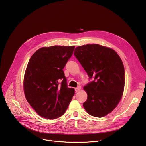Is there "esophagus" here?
<instances>
[{"label":"esophagus","instance_id":"34e87169","mask_svg":"<svg viewBox=\"0 0 146 146\" xmlns=\"http://www.w3.org/2000/svg\"><path fill=\"white\" fill-rule=\"evenodd\" d=\"M80 90H81V87H80V86H78V87L75 88V91H76V92H78V91H79Z\"/></svg>","mask_w":146,"mask_h":146}]
</instances>
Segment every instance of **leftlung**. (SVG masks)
I'll list each match as a JSON object with an SVG mask.
<instances>
[{"label":"left lung","mask_w":146,"mask_h":146,"mask_svg":"<svg viewBox=\"0 0 146 146\" xmlns=\"http://www.w3.org/2000/svg\"><path fill=\"white\" fill-rule=\"evenodd\" d=\"M74 54L90 79L94 80L84 87L88 96L83 106L92 116H106L117 107L123 92L121 59L114 50L96 44L78 46Z\"/></svg>","instance_id":"left-lung-1"}]
</instances>
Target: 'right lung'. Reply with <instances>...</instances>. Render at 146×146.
I'll list each match as a JSON object with an SVG mask.
<instances>
[{"label":"right lung","mask_w":146,"mask_h":146,"mask_svg":"<svg viewBox=\"0 0 146 146\" xmlns=\"http://www.w3.org/2000/svg\"><path fill=\"white\" fill-rule=\"evenodd\" d=\"M75 46L42 47L31 57L24 79L25 98L41 117L55 119L63 115L74 94L68 87L63 69Z\"/></svg>","instance_id":"obj_1"}]
</instances>
